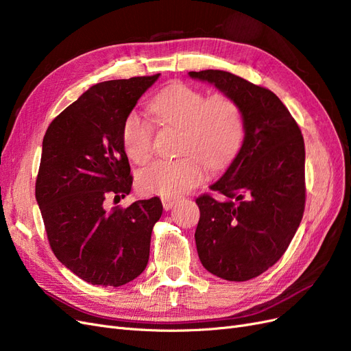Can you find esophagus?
<instances>
[{
	"mask_svg": "<svg viewBox=\"0 0 351 351\" xmlns=\"http://www.w3.org/2000/svg\"><path fill=\"white\" fill-rule=\"evenodd\" d=\"M162 206H164V209H171L176 204H177V200H178V197H169V196H164L162 199Z\"/></svg>",
	"mask_w": 351,
	"mask_h": 351,
	"instance_id": "esophagus-1",
	"label": "esophagus"
}]
</instances>
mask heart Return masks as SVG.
Returning a JSON list of instances; mask_svg holds the SVG:
<instances>
[{
  "mask_svg": "<svg viewBox=\"0 0 351 351\" xmlns=\"http://www.w3.org/2000/svg\"><path fill=\"white\" fill-rule=\"evenodd\" d=\"M151 111L162 125L180 129L174 161H156L142 169L137 183L142 192L176 196L197 186L210 169H219L236 158L244 141V115L240 104L227 93L210 97L186 83H173L158 92ZM124 151L136 164L154 155V127L130 112L123 123Z\"/></svg>",
  "mask_w": 351,
  "mask_h": 351,
  "instance_id": "heart-1",
  "label": "heart"
}]
</instances>
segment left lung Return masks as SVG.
I'll return each instance as SVG.
<instances>
[{
	"label": "left lung",
	"instance_id": "1",
	"mask_svg": "<svg viewBox=\"0 0 351 351\" xmlns=\"http://www.w3.org/2000/svg\"><path fill=\"white\" fill-rule=\"evenodd\" d=\"M234 98L244 115V141L226 174L210 186L219 197L196 199L195 232L202 265L227 281L256 278L291 243L306 204L304 141L280 98L236 74L189 71Z\"/></svg>",
	"mask_w": 351,
	"mask_h": 351
}]
</instances>
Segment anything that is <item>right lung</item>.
<instances>
[{
  "label": "right lung",
  "instance_id": "add662e5",
  "mask_svg": "<svg viewBox=\"0 0 351 351\" xmlns=\"http://www.w3.org/2000/svg\"><path fill=\"white\" fill-rule=\"evenodd\" d=\"M159 73L95 84L58 114L42 142L35 196L57 259L93 285L120 287L145 271L159 197L107 209L130 193L121 132Z\"/></svg>",
  "mask_w": 351,
  "mask_h": 351
}]
</instances>
